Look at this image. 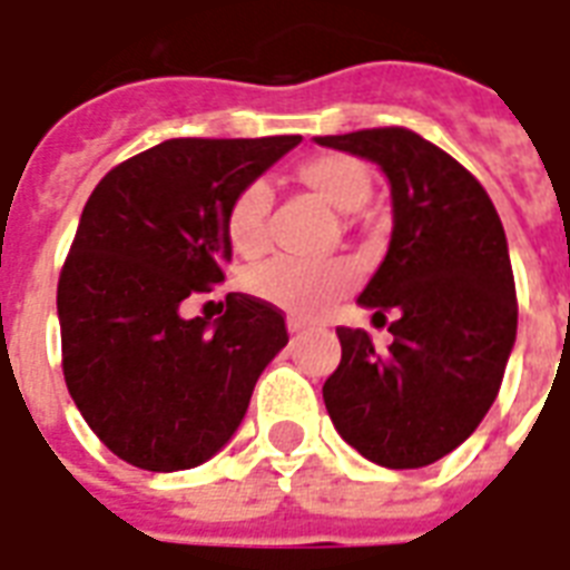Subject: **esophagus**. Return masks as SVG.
Listing matches in <instances>:
<instances>
[{"label":"esophagus","mask_w":570,"mask_h":570,"mask_svg":"<svg viewBox=\"0 0 570 570\" xmlns=\"http://www.w3.org/2000/svg\"><path fill=\"white\" fill-rule=\"evenodd\" d=\"M286 330H289V335H293V338H302V335L311 333V326H305L302 321H286Z\"/></svg>","instance_id":"esophagus-1"}]
</instances>
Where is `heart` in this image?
<instances>
[{"instance_id":"obj_1","label":"heart","mask_w":570,"mask_h":570,"mask_svg":"<svg viewBox=\"0 0 570 570\" xmlns=\"http://www.w3.org/2000/svg\"><path fill=\"white\" fill-rule=\"evenodd\" d=\"M296 179L338 213L363 210L372 195L370 170L347 155H314L298 164ZM268 210L272 191L265 183H249L237 191L225 216V237L235 256L256 259L268 249ZM244 286L272 308L311 321L354 286V268L342 259L302 262L281 256L249 268Z\"/></svg>"}]
</instances>
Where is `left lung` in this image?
<instances>
[{"label": "left lung", "instance_id": "obj_1", "mask_svg": "<svg viewBox=\"0 0 570 570\" xmlns=\"http://www.w3.org/2000/svg\"><path fill=\"white\" fill-rule=\"evenodd\" d=\"M379 164L391 186V244L360 293L391 311L384 354L370 333L335 330L342 363L323 384L335 430L363 458L415 470L454 452L501 391L515 345V284L501 216L452 155L406 128L314 137Z\"/></svg>", "mask_w": 570, "mask_h": 570}]
</instances>
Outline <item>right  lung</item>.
Wrapping results in <instances>:
<instances>
[{"mask_svg":"<svg viewBox=\"0 0 570 570\" xmlns=\"http://www.w3.org/2000/svg\"><path fill=\"white\" fill-rule=\"evenodd\" d=\"M298 142L164 140L91 191L57 317L69 396L121 461L151 473L210 461L289 342L268 302L232 293L216 321H188L183 302L223 284L232 200Z\"/></svg>","mask_w":570,"mask_h":570,"instance_id":"right-lung-1","label":"right lung"}]
</instances>
